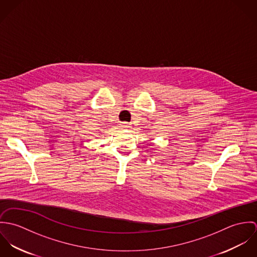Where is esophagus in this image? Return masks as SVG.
I'll list each match as a JSON object with an SVG mask.
<instances>
[{"label": "esophagus", "instance_id": "1", "mask_svg": "<svg viewBox=\"0 0 257 257\" xmlns=\"http://www.w3.org/2000/svg\"><path fill=\"white\" fill-rule=\"evenodd\" d=\"M121 127L124 130H127V128H130V124H127L126 122H123V123H121Z\"/></svg>", "mask_w": 257, "mask_h": 257}]
</instances>
